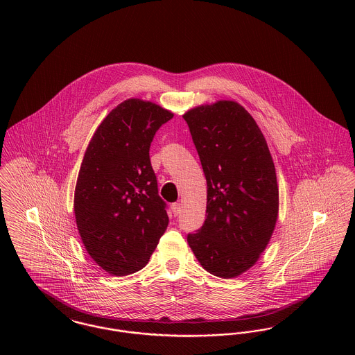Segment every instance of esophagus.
Wrapping results in <instances>:
<instances>
[{
    "label": "esophagus",
    "mask_w": 355,
    "mask_h": 355,
    "mask_svg": "<svg viewBox=\"0 0 355 355\" xmlns=\"http://www.w3.org/2000/svg\"><path fill=\"white\" fill-rule=\"evenodd\" d=\"M171 211H173L174 217H177V216L181 213V205L177 202L173 203V205H171Z\"/></svg>",
    "instance_id": "obj_1"
}]
</instances>
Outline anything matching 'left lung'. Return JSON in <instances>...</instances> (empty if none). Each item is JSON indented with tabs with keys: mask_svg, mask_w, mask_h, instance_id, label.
I'll use <instances>...</instances> for the list:
<instances>
[{
	"mask_svg": "<svg viewBox=\"0 0 355 355\" xmlns=\"http://www.w3.org/2000/svg\"><path fill=\"white\" fill-rule=\"evenodd\" d=\"M207 184L206 220L187 243L220 278L249 270L270 241L279 191L266 139L238 102L200 105L184 114Z\"/></svg>",
	"mask_w": 355,
	"mask_h": 355,
	"instance_id": "left-lung-1",
	"label": "left lung"
}]
</instances>
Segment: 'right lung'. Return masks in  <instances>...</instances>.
I'll use <instances>...</instances> for the list:
<instances>
[{"instance_id":"add662e5","label":"right lung","mask_w":355,"mask_h":355,"mask_svg":"<svg viewBox=\"0 0 355 355\" xmlns=\"http://www.w3.org/2000/svg\"><path fill=\"white\" fill-rule=\"evenodd\" d=\"M173 116L129 98L103 119L85 152L74 190L77 229L86 252L112 275L145 268L169 225L149 149Z\"/></svg>"}]
</instances>
